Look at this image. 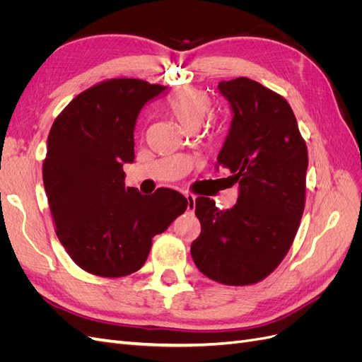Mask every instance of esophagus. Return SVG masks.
Wrapping results in <instances>:
<instances>
[{
  "instance_id": "obj_1",
  "label": "esophagus",
  "mask_w": 362,
  "mask_h": 362,
  "mask_svg": "<svg viewBox=\"0 0 362 362\" xmlns=\"http://www.w3.org/2000/svg\"><path fill=\"white\" fill-rule=\"evenodd\" d=\"M185 199H187V210H189V211H194L196 196L192 194V193H185Z\"/></svg>"
}]
</instances>
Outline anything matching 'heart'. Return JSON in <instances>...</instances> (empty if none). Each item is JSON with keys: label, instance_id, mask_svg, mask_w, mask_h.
Wrapping results in <instances>:
<instances>
[{"label": "heart", "instance_id": "1", "mask_svg": "<svg viewBox=\"0 0 362 362\" xmlns=\"http://www.w3.org/2000/svg\"><path fill=\"white\" fill-rule=\"evenodd\" d=\"M213 101L208 93L184 87L175 92L166 101V110L184 129H198L201 124L211 113Z\"/></svg>", "mask_w": 362, "mask_h": 362}]
</instances>
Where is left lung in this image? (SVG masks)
Segmentation results:
<instances>
[{
    "label": "left lung",
    "instance_id": "left-lung-1",
    "mask_svg": "<svg viewBox=\"0 0 362 362\" xmlns=\"http://www.w3.org/2000/svg\"><path fill=\"white\" fill-rule=\"evenodd\" d=\"M233 120L217 166L238 182L237 204L218 210L199 196L201 234L190 252L196 267L225 286H249L287 255L305 208L308 151L290 104L246 76L218 83Z\"/></svg>",
    "mask_w": 362,
    "mask_h": 362
}]
</instances>
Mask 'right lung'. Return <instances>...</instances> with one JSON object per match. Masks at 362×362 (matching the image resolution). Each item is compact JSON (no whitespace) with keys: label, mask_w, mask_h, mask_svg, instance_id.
Returning a JSON list of instances; mask_svg holds the SVG:
<instances>
[{"label":"right lung","mask_w":362,"mask_h":362,"mask_svg":"<svg viewBox=\"0 0 362 362\" xmlns=\"http://www.w3.org/2000/svg\"><path fill=\"white\" fill-rule=\"evenodd\" d=\"M166 89L136 78L107 80L75 96L51 127L42 172L56 234L92 275L137 272L152 237L187 208L177 190L145 196L125 187L122 168L134 161L139 113Z\"/></svg>","instance_id":"add662e5"}]
</instances>
